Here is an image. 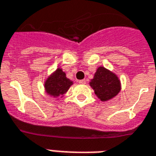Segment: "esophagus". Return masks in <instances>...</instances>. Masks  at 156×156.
Returning a JSON list of instances; mask_svg holds the SVG:
<instances>
[{"instance_id": "34e87169", "label": "esophagus", "mask_w": 156, "mask_h": 156, "mask_svg": "<svg viewBox=\"0 0 156 156\" xmlns=\"http://www.w3.org/2000/svg\"><path fill=\"white\" fill-rule=\"evenodd\" d=\"M79 83L80 84H81V85H85V80H79Z\"/></svg>"}]
</instances>
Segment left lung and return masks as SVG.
Wrapping results in <instances>:
<instances>
[{
    "label": "left lung",
    "instance_id": "obj_1",
    "mask_svg": "<svg viewBox=\"0 0 156 156\" xmlns=\"http://www.w3.org/2000/svg\"><path fill=\"white\" fill-rule=\"evenodd\" d=\"M90 85L101 101L109 100L120 91V81L117 76L103 66L98 68Z\"/></svg>",
    "mask_w": 156,
    "mask_h": 156
}]
</instances>
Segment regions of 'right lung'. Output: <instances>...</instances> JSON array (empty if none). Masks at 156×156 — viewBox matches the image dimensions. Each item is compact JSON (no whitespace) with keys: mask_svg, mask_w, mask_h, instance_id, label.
Returning a JSON list of instances; mask_svg holds the SVG:
<instances>
[{"mask_svg":"<svg viewBox=\"0 0 156 156\" xmlns=\"http://www.w3.org/2000/svg\"><path fill=\"white\" fill-rule=\"evenodd\" d=\"M72 84V81L66 77L65 72H63L62 69L58 68L51 76L47 79L45 89L48 94L57 97L63 95Z\"/></svg>","mask_w":156,"mask_h":156,"instance_id":"right-lung-1","label":"right lung"}]
</instances>
